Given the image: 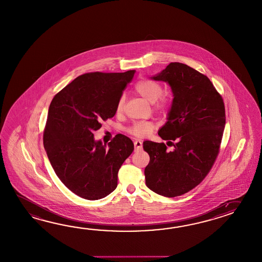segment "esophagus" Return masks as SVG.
Wrapping results in <instances>:
<instances>
[{"instance_id": "obj_1", "label": "esophagus", "mask_w": 262, "mask_h": 262, "mask_svg": "<svg viewBox=\"0 0 262 262\" xmlns=\"http://www.w3.org/2000/svg\"><path fill=\"white\" fill-rule=\"evenodd\" d=\"M134 147H135V151L140 149V148L142 147V142L139 141V140H136V141L134 142Z\"/></svg>"}]
</instances>
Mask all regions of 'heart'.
<instances>
[{
    "label": "heart",
    "instance_id": "b5f03b06",
    "mask_svg": "<svg viewBox=\"0 0 262 262\" xmlns=\"http://www.w3.org/2000/svg\"><path fill=\"white\" fill-rule=\"evenodd\" d=\"M135 91L146 101L153 103L156 109L164 110L170 107L172 103V99L169 95L163 93L162 85L156 81L150 79H142L136 82ZM124 107V98L121 97L118 99L117 105V113H121ZM154 128V125L151 122L134 123V125L128 128V133L135 137H144L151 134Z\"/></svg>",
    "mask_w": 262,
    "mask_h": 262
}]
</instances>
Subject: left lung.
<instances>
[{
	"instance_id": "left-lung-1",
	"label": "left lung",
	"mask_w": 262,
	"mask_h": 262,
	"mask_svg": "<svg viewBox=\"0 0 262 262\" xmlns=\"http://www.w3.org/2000/svg\"><path fill=\"white\" fill-rule=\"evenodd\" d=\"M151 79L167 82L173 93L167 121L158 134L174 149L164 143H143L150 158L145 184L158 194L174 198L198 186L215 162L226 125L225 105L209 78L187 64L170 63Z\"/></svg>"
}]
</instances>
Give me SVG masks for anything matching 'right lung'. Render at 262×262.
I'll use <instances>...</instances> for the list:
<instances>
[{
	"label": "right lung",
	"instance_id": "obj_1",
	"mask_svg": "<svg viewBox=\"0 0 262 262\" xmlns=\"http://www.w3.org/2000/svg\"><path fill=\"white\" fill-rule=\"evenodd\" d=\"M135 70L91 72L77 77L54 96L43 144L60 181L77 195L98 200L116 190L117 173L134 143L117 134L108 145L94 138L101 120L114 117L118 99Z\"/></svg>",
	"mask_w": 262,
	"mask_h": 262
}]
</instances>
